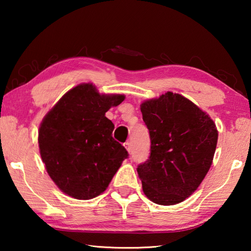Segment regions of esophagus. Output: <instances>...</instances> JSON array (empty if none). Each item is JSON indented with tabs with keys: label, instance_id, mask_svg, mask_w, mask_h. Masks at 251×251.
<instances>
[{
	"label": "esophagus",
	"instance_id": "34e87169",
	"mask_svg": "<svg viewBox=\"0 0 251 251\" xmlns=\"http://www.w3.org/2000/svg\"><path fill=\"white\" fill-rule=\"evenodd\" d=\"M124 146H125V148L127 150V151H128L129 154H130V152H131V145H130V143H129V142L125 143V144H124Z\"/></svg>",
	"mask_w": 251,
	"mask_h": 251
}]
</instances>
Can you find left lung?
Listing matches in <instances>:
<instances>
[{
  "mask_svg": "<svg viewBox=\"0 0 251 251\" xmlns=\"http://www.w3.org/2000/svg\"><path fill=\"white\" fill-rule=\"evenodd\" d=\"M151 136V156L137 167L143 192L152 202L171 206L195 193L214 159L218 130L192 100L167 92L141 104Z\"/></svg>",
  "mask_w": 251,
  "mask_h": 251,
  "instance_id": "obj_1",
  "label": "left lung"
}]
</instances>
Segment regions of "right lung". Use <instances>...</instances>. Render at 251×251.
<instances>
[{"mask_svg": "<svg viewBox=\"0 0 251 251\" xmlns=\"http://www.w3.org/2000/svg\"><path fill=\"white\" fill-rule=\"evenodd\" d=\"M125 100L100 94L92 83L70 90L44 116L39 147L46 172L63 193L75 199L104 193L128 152L113 138L114 124L105 116Z\"/></svg>", "mask_w": 251, "mask_h": 251, "instance_id": "1", "label": "right lung"}]
</instances>
